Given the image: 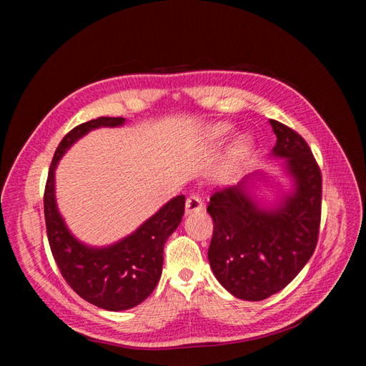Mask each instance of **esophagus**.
<instances>
[{
    "instance_id": "1",
    "label": "esophagus",
    "mask_w": 366,
    "mask_h": 366,
    "mask_svg": "<svg viewBox=\"0 0 366 366\" xmlns=\"http://www.w3.org/2000/svg\"><path fill=\"white\" fill-rule=\"evenodd\" d=\"M203 209V202L198 195H191L186 200V214H192V212H200Z\"/></svg>"
}]
</instances>
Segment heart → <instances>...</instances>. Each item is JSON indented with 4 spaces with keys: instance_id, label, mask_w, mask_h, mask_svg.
<instances>
[{
    "instance_id": "heart-1",
    "label": "heart",
    "mask_w": 366,
    "mask_h": 366,
    "mask_svg": "<svg viewBox=\"0 0 366 366\" xmlns=\"http://www.w3.org/2000/svg\"><path fill=\"white\" fill-rule=\"evenodd\" d=\"M229 131H230V127L226 125V124L214 125L212 128L209 129V134H207L209 140L221 142L229 134ZM249 152H250V140L244 136L238 137L234 143H232L227 154H226V160L223 163V171L226 174L234 172L237 168H239L242 162L247 159Z\"/></svg>"
}]
</instances>
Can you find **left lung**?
Returning <instances> with one entry per match:
<instances>
[{
  "label": "left lung",
  "instance_id": "1",
  "mask_svg": "<svg viewBox=\"0 0 366 366\" xmlns=\"http://www.w3.org/2000/svg\"><path fill=\"white\" fill-rule=\"evenodd\" d=\"M273 154L287 159L296 191L280 207L261 209L237 186L218 189L207 212L214 219L209 264L219 284L244 301H262L289 285L312 258L319 238L322 174L308 143L270 119Z\"/></svg>",
  "mask_w": 366,
  "mask_h": 366
}]
</instances>
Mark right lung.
<instances>
[{
  "label": "right lung",
  "instance_id": "obj_1",
  "mask_svg": "<svg viewBox=\"0 0 366 366\" xmlns=\"http://www.w3.org/2000/svg\"><path fill=\"white\" fill-rule=\"evenodd\" d=\"M124 122V117H97L67 132L54 151L44 189L47 238L62 278L86 302L109 312L136 307L156 289L162 276L163 246L182 223L186 202L184 195L172 198L134 234L114 246L93 249L73 238L54 202V168L62 154L88 131Z\"/></svg>",
  "mask_w": 366,
  "mask_h": 366
}]
</instances>
